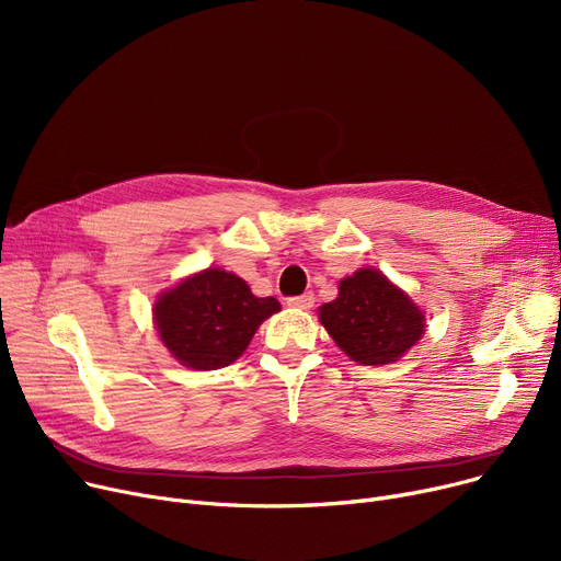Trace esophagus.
I'll use <instances>...</instances> for the list:
<instances>
[{
    "mask_svg": "<svg viewBox=\"0 0 561 561\" xmlns=\"http://www.w3.org/2000/svg\"><path fill=\"white\" fill-rule=\"evenodd\" d=\"M316 302L313 293H305V296H298V298H288V307L293 309H311Z\"/></svg>",
    "mask_w": 561,
    "mask_h": 561,
    "instance_id": "esophagus-1",
    "label": "esophagus"
}]
</instances>
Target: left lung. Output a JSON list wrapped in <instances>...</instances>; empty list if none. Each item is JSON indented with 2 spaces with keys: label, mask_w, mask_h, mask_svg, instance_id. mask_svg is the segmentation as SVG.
<instances>
[{
  "label": "left lung",
  "mask_w": 561,
  "mask_h": 561,
  "mask_svg": "<svg viewBox=\"0 0 561 561\" xmlns=\"http://www.w3.org/2000/svg\"><path fill=\"white\" fill-rule=\"evenodd\" d=\"M318 311L334 343L364 366L398 362L425 334L423 311L377 268L341 279L339 298Z\"/></svg>",
  "instance_id": "1"
}]
</instances>
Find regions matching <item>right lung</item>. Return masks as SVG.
<instances>
[{"label": "right lung", "instance_id": "right-lung-1", "mask_svg": "<svg viewBox=\"0 0 561 561\" xmlns=\"http://www.w3.org/2000/svg\"><path fill=\"white\" fill-rule=\"evenodd\" d=\"M279 309L275 298H256L233 273L206 268L161 293L154 322L176 362L216 370L239 359L261 322Z\"/></svg>", "mask_w": 561, "mask_h": 561}]
</instances>
